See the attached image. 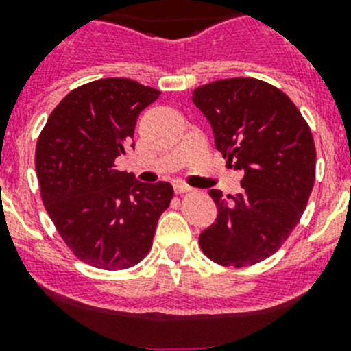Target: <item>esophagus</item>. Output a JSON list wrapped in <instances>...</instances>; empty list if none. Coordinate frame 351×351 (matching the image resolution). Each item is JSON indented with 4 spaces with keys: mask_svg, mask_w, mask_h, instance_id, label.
<instances>
[{
    "mask_svg": "<svg viewBox=\"0 0 351 351\" xmlns=\"http://www.w3.org/2000/svg\"><path fill=\"white\" fill-rule=\"evenodd\" d=\"M173 190H176V193L178 195H182V193H190L191 188L188 184H184V182H173Z\"/></svg>",
    "mask_w": 351,
    "mask_h": 351,
    "instance_id": "1",
    "label": "esophagus"
}]
</instances>
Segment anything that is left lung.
<instances>
[{
  "label": "left lung",
  "mask_w": 351,
  "mask_h": 351,
  "mask_svg": "<svg viewBox=\"0 0 351 351\" xmlns=\"http://www.w3.org/2000/svg\"><path fill=\"white\" fill-rule=\"evenodd\" d=\"M191 100L210 123L216 149L244 170L241 193L209 191L218 218L198 243L219 265H255L280 250L308 206L316 173L311 130L281 89L251 77L200 86Z\"/></svg>",
  "instance_id": "obj_1"
}]
</instances>
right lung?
Masks as SVG:
<instances>
[{"label":"right lung","mask_w":351,"mask_h":351,"mask_svg":"<svg viewBox=\"0 0 351 351\" xmlns=\"http://www.w3.org/2000/svg\"><path fill=\"white\" fill-rule=\"evenodd\" d=\"M158 96L132 79L93 80L64 96L36 142L43 206L71 253L93 267L119 271L141 262L173 197L169 182L144 184L116 169L138 114Z\"/></svg>","instance_id":"obj_1"}]
</instances>
